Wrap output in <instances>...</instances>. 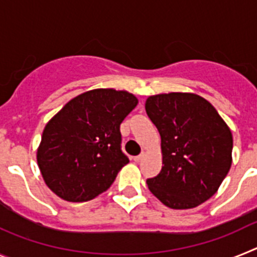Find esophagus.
<instances>
[{"label": "esophagus", "instance_id": "34e87169", "mask_svg": "<svg viewBox=\"0 0 257 257\" xmlns=\"http://www.w3.org/2000/svg\"><path fill=\"white\" fill-rule=\"evenodd\" d=\"M144 157H145V154L142 153V154H139V156L134 157V161H135V162H140V161H142Z\"/></svg>", "mask_w": 257, "mask_h": 257}]
</instances>
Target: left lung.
Segmentation results:
<instances>
[{"label":"left lung","instance_id":"8db88e82","mask_svg":"<svg viewBox=\"0 0 257 257\" xmlns=\"http://www.w3.org/2000/svg\"><path fill=\"white\" fill-rule=\"evenodd\" d=\"M145 110L161 135L162 170L147 180L163 205L199 206L217 192L231 166L233 136L212 104L192 92L152 95Z\"/></svg>","mask_w":257,"mask_h":257}]
</instances>
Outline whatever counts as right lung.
<instances>
[{
	"instance_id": "1",
	"label": "right lung",
	"mask_w": 257,
	"mask_h": 257,
	"mask_svg": "<svg viewBox=\"0 0 257 257\" xmlns=\"http://www.w3.org/2000/svg\"><path fill=\"white\" fill-rule=\"evenodd\" d=\"M138 97L95 88L68 101L50 119L37 149L47 187L68 202H86L105 192L128 163L121 151V126Z\"/></svg>"
}]
</instances>
